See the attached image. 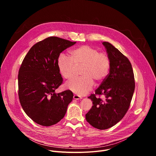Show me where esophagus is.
Returning <instances> with one entry per match:
<instances>
[{"mask_svg": "<svg viewBox=\"0 0 156 156\" xmlns=\"http://www.w3.org/2000/svg\"><path fill=\"white\" fill-rule=\"evenodd\" d=\"M73 99H75V100H79V99H82V97H81V96H78V95L75 94V95L73 96Z\"/></svg>", "mask_w": 156, "mask_h": 156, "instance_id": "esophagus-1", "label": "esophagus"}]
</instances>
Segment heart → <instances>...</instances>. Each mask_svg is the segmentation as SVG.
I'll use <instances>...</instances> for the list:
<instances>
[{
    "label": "heart",
    "mask_w": 156,
    "mask_h": 156,
    "mask_svg": "<svg viewBox=\"0 0 156 156\" xmlns=\"http://www.w3.org/2000/svg\"><path fill=\"white\" fill-rule=\"evenodd\" d=\"M69 57L61 54L57 60L59 73L66 80L72 79L75 75V67L83 66L82 77L75 78L66 83V87L74 93L83 96L90 91L97 82L103 81L108 75L110 60L105 52L87 45L81 46L69 52Z\"/></svg>",
    "instance_id": "heart-1"
}]
</instances>
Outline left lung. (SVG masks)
Here are the masks:
<instances>
[{"label": "left lung", "instance_id": "1", "mask_svg": "<svg viewBox=\"0 0 156 156\" xmlns=\"http://www.w3.org/2000/svg\"><path fill=\"white\" fill-rule=\"evenodd\" d=\"M110 60L108 76L88 98L93 105L86 114V121L99 129H105L120 122L128 111L134 93L135 83L128 58L108 42H103ZM103 95L104 100L96 97Z\"/></svg>", "mask_w": 156, "mask_h": 156}]
</instances>
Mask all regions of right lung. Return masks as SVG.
Here are the masks:
<instances>
[{
	"label": "right lung",
	"instance_id": "add662e5",
	"mask_svg": "<svg viewBox=\"0 0 156 156\" xmlns=\"http://www.w3.org/2000/svg\"><path fill=\"white\" fill-rule=\"evenodd\" d=\"M76 42L51 36L35 44L18 72V97L25 112L36 123L49 126L65 116L73 97L70 90L55 91L63 79L57 66L60 54Z\"/></svg>",
	"mask_w": 156,
	"mask_h": 156
}]
</instances>
